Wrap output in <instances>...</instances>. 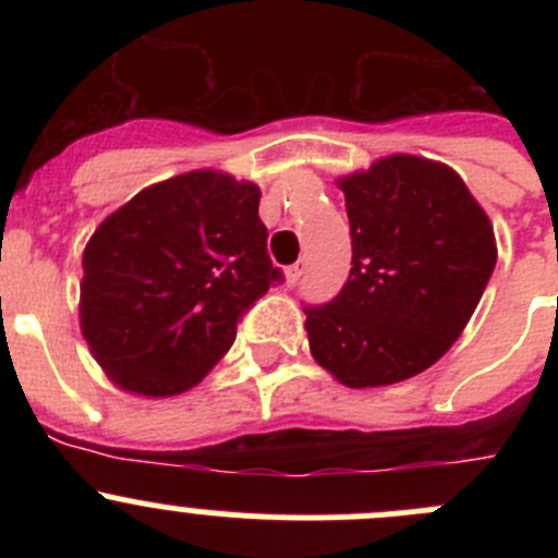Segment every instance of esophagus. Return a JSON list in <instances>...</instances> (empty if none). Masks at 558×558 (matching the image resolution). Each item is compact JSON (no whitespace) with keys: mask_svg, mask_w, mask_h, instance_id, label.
<instances>
[{"mask_svg":"<svg viewBox=\"0 0 558 558\" xmlns=\"http://www.w3.org/2000/svg\"><path fill=\"white\" fill-rule=\"evenodd\" d=\"M302 272H305V264H302V262L291 264V267L286 269V283L296 286V283H300V280H302Z\"/></svg>","mask_w":558,"mask_h":558,"instance_id":"obj_1","label":"esophagus"}]
</instances>
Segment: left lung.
Returning <instances> with one entry per match:
<instances>
[{
    "label": "left lung",
    "instance_id": "1",
    "mask_svg": "<svg viewBox=\"0 0 558 558\" xmlns=\"http://www.w3.org/2000/svg\"><path fill=\"white\" fill-rule=\"evenodd\" d=\"M351 221V275L305 307L315 362L342 386H391L459 340L497 264L494 227L448 165L393 154L337 183Z\"/></svg>",
    "mask_w": 558,
    "mask_h": 558
}]
</instances>
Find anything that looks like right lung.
<instances>
[{
    "instance_id": "add662e5",
    "label": "right lung",
    "mask_w": 558,
    "mask_h": 558,
    "mask_svg": "<svg viewBox=\"0 0 558 558\" xmlns=\"http://www.w3.org/2000/svg\"><path fill=\"white\" fill-rule=\"evenodd\" d=\"M258 196L256 183L194 170L148 185L99 223L83 251L81 329L118 388L189 391L283 278Z\"/></svg>"
}]
</instances>
